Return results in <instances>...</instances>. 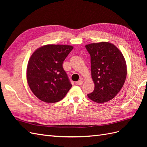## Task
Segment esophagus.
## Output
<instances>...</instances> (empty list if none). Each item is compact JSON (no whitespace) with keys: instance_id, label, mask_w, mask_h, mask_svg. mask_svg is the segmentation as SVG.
<instances>
[{"instance_id":"obj_1","label":"esophagus","mask_w":147,"mask_h":147,"mask_svg":"<svg viewBox=\"0 0 147 147\" xmlns=\"http://www.w3.org/2000/svg\"><path fill=\"white\" fill-rule=\"evenodd\" d=\"M83 83V81L82 80H78L77 82H75V84H77V85H80Z\"/></svg>"}]
</instances>
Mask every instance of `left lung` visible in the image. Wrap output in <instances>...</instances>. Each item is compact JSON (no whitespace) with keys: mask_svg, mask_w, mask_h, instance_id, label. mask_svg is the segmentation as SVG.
Returning a JSON list of instances; mask_svg holds the SVG:
<instances>
[{"mask_svg":"<svg viewBox=\"0 0 147 147\" xmlns=\"http://www.w3.org/2000/svg\"><path fill=\"white\" fill-rule=\"evenodd\" d=\"M91 56V69L94 90L88 97L97 103L114 98L125 82L127 67L124 57L113 44L102 42L85 46Z\"/></svg>","mask_w":147,"mask_h":147,"instance_id":"left-lung-1","label":"left lung"}]
</instances>
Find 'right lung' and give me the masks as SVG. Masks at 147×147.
<instances>
[{"label": "right lung", "mask_w": 147, "mask_h": 147, "mask_svg": "<svg viewBox=\"0 0 147 147\" xmlns=\"http://www.w3.org/2000/svg\"><path fill=\"white\" fill-rule=\"evenodd\" d=\"M73 48L70 45H47L37 49L30 56L27 80L40 100L47 103L59 102L72 87L63 64Z\"/></svg>", "instance_id": "1"}]
</instances>
